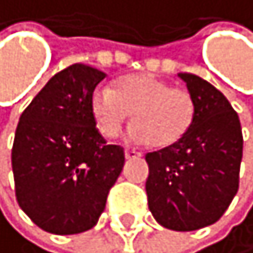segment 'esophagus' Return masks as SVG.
<instances>
[{
	"mask_svg": "<svg viewBox=\"0 0 253 253\" xmlns=\"http://www.w3.org/2000/svg\"><path fill=\"white\" fill-rule=\"evenodd\" d=\"M125 158L128 161H131V159H139L141 158V153H138V151H133V149H126L125 151Z\"/></svg>",
	"mask_w": 253,
	"mask_h": 253,
	"instance_id": "1",
	"label": "esophagus"
}]
</instances>
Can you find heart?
<instances>
[{
    "mask_svg": "<svg viewBox=\"0 0 253 253\" xmlns=\"http://www.w3.org/2000/svg\"><path fill=\"white\" fill-rule=\"evenodd\" d=\"M95 126L105 138H117L131 115L130 138L164 149L177 144L193 125L197 104L187 89L174 87L154 75H131L100 86L90 97Z\"/></svg>",
    "mask_w": 253,
    "mask_h": 253,
    "instance_id": "b5f03b06",
    "label": "heart"
}]
</instances>
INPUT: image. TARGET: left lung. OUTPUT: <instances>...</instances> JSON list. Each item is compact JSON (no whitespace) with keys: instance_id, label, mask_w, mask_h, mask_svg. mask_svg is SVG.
<instances>
[{"instance_id":"obj_1","label":"left lung","mask_w":253,"mask_h":253,"mask_svg":"<svg viewBox=\"0 0 253 253\" xmlns=\"http://www.w3.org/2000/svg\"><path fill=\"white\" fill-rule=\"evenodd\" d=\"M197 104L193 125L170 148L146 154L148 207L161 226L195 231L216 223L239 188L242 128L223 92L197 75L178 73Z\"/></svg>"}]
</instances>
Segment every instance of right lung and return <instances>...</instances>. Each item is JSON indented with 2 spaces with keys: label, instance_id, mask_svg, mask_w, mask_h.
Returning <instances> with one entry per match:
<instances>
[{
  "label": "right lung",
  "instance_id": "obj_1",
  "mask_svg": "<svg viewBox=\"0 0 253 253\" xmlns=\"http://www.w3.org/2000/svg\"><path fill=\"white\" fill-rule=\"evenodd\" d=\"M104 78L92 66H68L19 119L11 154L16 198L51 234H78L97 224L125 164L123 148L107 144L90 112V97Z\"/></svg>",
  "mask_w": 253,
  "mask_h": 253
}]
</instances>
